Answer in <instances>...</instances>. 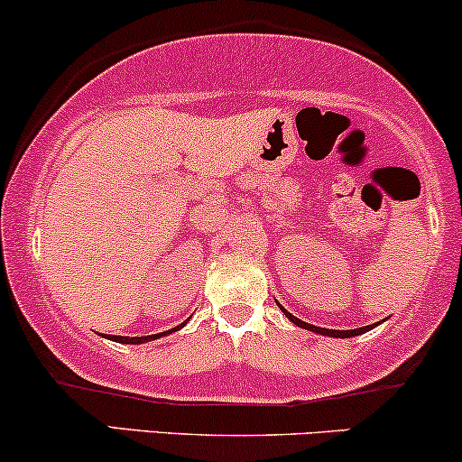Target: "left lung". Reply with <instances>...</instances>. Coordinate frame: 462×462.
<instances>
[{
  "label": "left lung",
  "mask_w": 462,
  "mask_h": 462,
  "mask_svg": "<svg viewBox=\"0 0 462 462\" xmlns=\"http://www.w3.org/2000/svg\"><path fill=\"white\" fill-rule=\"evenodd\" d=\"M281 310L284 312V315L289 317V321H293L295 326H298V328H304V329H309V332H315V334L334 336V338H351V336H360V334L368 332V329H373L374 326H377V323H374V326H364V328H357V329H328V328H317V326H310V323H306V321H300L298 317H293L291 312L284 310L282 306H281Z\"/></svg>",
  "instance_id": "left-lung-1"
}]
</instances>
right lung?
I'll list each match as a JSON object with an SVG mask.
<instances>
[{
    "label": "right lung",
    "mask_w": 462,
    "mask_h": 462,
    "mask_svg": "<svg viewBox=\"0 0 462 462\" xmlns=\"http://www.w3.org/2000/svg\"><path fill=\"white\" fill-rule=\"evenodd\" d=\"M188 321V319H186ZM186 323H180L178 328L169 329V332H161V334H152V336H109V340H116V343H124V345H143V343H150V340H156L161 338V336H167L171 332H178L180 328H184Z\"/></svg>",
    "instance_id": "add662e5"
}]
</instances>
